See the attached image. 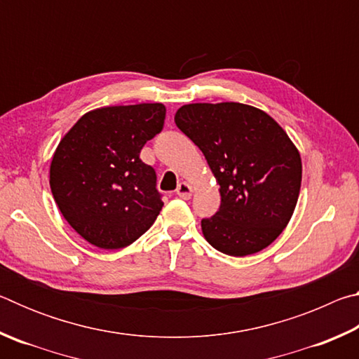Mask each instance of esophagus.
I'll use <instances>...</instances> for the list:
<instances>
[{
    "instance_id": "esophagus-1",
    "label": "esophagus",
    "mask_w": 359,
    "mask_h": 359,
    "mask_svg": "<svg viewBox=\"0 0 359 359\" xmlns=\"http://www.w3.org/2000/svg\"><path fill=\"white\" fill-rule=\"evenodd\" d=\"M191 193H193L191 185L187 184V182H180L177 187V196L182 199H190Z\"/></svg>"
}]
</instances>
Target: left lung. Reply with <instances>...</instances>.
<instances>
[{
	"label": "left lung",
	"mask_w": 359,
	"mask_h": 359,
	"mask_svg": "<svg viewBox=\"0 0 359 359\" xmlns=\"http://www.w3.org/2000/svg\"><path fill=\"white\" fill-rule=\"evenodd\" d=\"M174 121L220 185V209L201 220L205 241L231 257L271 245L293 215L302 179L299 151L282 126L241 102L185 104Z\"/></svg>",
	"instance_id": "8db88e82"
}]
</instances>
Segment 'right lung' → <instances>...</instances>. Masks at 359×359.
Listing matches in <instances>:
<instances>
[{"label":"right lung","mask_w":359,"mask_h":359,"mask_svg":"<svg viewBox=\"0 0 359 359\" xmlns=\"http://www.w3.org/2000/svg\"><path fill=\"white\" fill-rule=\"evenodd\" d=\"M161 102L90 111L53 154L50 190L65 220L100 248H123L147 231L163 208L155 169L139 158L161 133Z\"/></svg>","instance_id":"1"}]
</instances>
